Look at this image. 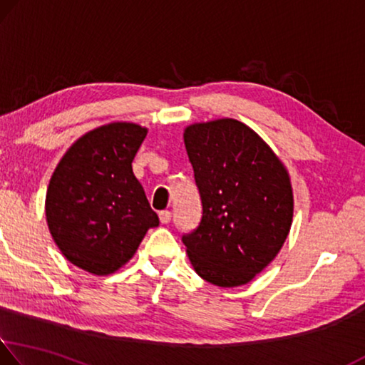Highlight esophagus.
Masks as SVG:
<instances>
[{
    "label": "esophagus",
    "mask_w": 365,
    "mask_h": 365,
    "mask_svg": "<svg viewBox=\"0 0 365 365\" xmlns=\"http://www.w3.org/2000/svg\"><path fill=\"white\" fill-rule=\"evenodd\" d=\"M160 222L161 223H170L171 222V212L170 210H161L160 212Z\"/></svg>",
    "instance_id": "obj_1"
}]
</instances>
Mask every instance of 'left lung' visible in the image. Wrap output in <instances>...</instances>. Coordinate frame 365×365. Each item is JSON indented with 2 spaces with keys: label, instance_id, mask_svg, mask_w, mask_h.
I'll list each match as a JSON object with an SVG mask.
<instances>
[{
  "label": "left lung",
  "instance_id": "1",
  "mask_svg": "<svg viewBox=\"0 0 365 365\" xmlns=\"http://www.w3.org/2000/svg\"><path fill=\"white\" fill-rule=\"evenodd\" d=\"M202 218L182 235L195 272L220 287L248 284L287 238L294 215L289 175L256 132L235 119L184 132Z\"/></svg>",
  "mask_w": 365,
  "mask_h": 365
}]
</instances>
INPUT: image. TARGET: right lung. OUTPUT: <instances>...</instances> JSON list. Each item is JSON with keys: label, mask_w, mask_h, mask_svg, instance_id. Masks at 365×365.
<instances>
[{"label": "right lung", "mask_w": 365, "mask_h": 365, "mask_svg": "<svg viewBox=\"0 0 365 365\" xmlns=\"http://www.w3.org/2000/svg\"><path fill=\"white\" fill-rule=\"evenodd\" d=\"M147 128L114 122L73 143L50 179L46 214L66 259L106 276L135 255L148 228L158 227L132 161Z\"/></svg>", "instance_id": "1"}]
</instances>
